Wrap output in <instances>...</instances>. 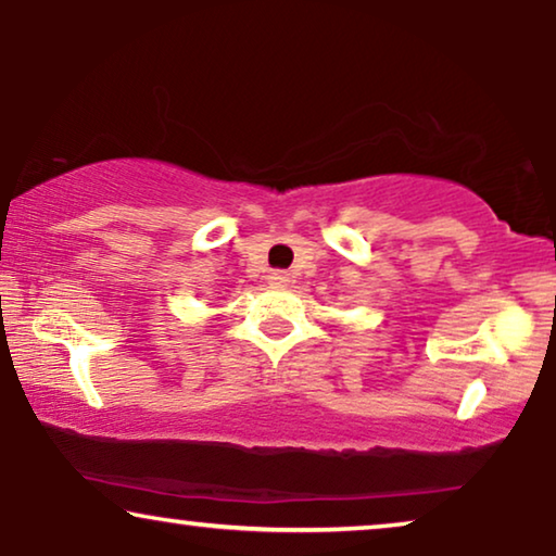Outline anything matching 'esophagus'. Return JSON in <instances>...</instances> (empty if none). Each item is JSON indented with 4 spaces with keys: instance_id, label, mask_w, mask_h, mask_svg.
I'll list each match as a JSON object with an SVG mask.
<instances>
[{
    "instance_id": "1",
    "label": "esophagus",
    "mask_w": 556,
    "mask_h": 556,
    "mask_svg": "<svg viewBox=\"0 0 556 556\" xmlns=\"http://www.w3.org/2000/svg\"><path fill=\"white\" fill-rule=\"evenodd\" d=\"M268 283L276 286V288H286L288 283H291V276H288L286 270H273L268 276Z\"/></svg>"
}]
</instances>
